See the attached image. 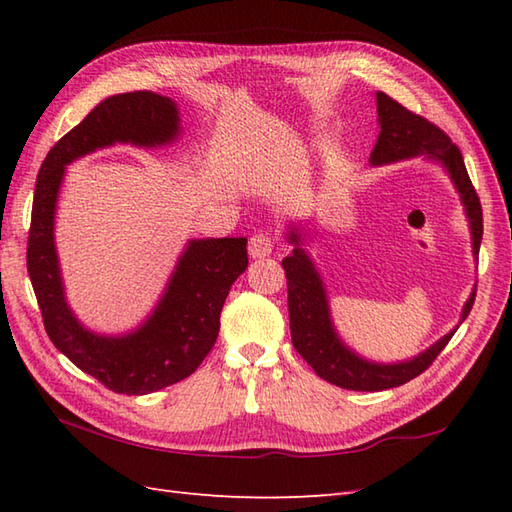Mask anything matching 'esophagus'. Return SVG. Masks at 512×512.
I'll return each instance as SVG.
<instances>
[{
    "label": "esophagus",
    "instance_id": "esophagus-1",
    "mask_svg": "<svg viewBox=\"0 0 512 512\" xmlns=\"http://www.w3.org/2000/svg\"><path fill=\"white\" fill-rule=\"evenodd\" d=\"M274 249V236L267 232H256L249 238V256L252 258H265Z\"/></svg>",
    "mask_w": 512,
    "mask_h": 512
}]
</instances>
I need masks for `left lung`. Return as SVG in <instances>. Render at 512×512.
<instances>
[{
    "label": "left lung",
    "instance_id": "obj_1",
    "mask_svg": "<svg viewBox=\"0 0 512 512\" xmlns=\"http://www.w3.org/2000/svg\"><path fill=\"white\" fill-rule=\"evenodd\" d=\"M375 101H378L380 134L371 152V165H387L422 154L442 163L448 176H451L455 190L460 192L468 223H471L473 254L477 256L484 232L482 205H479V196L471 179H468L460 148L435 123L406 110L398 101L384 95V92H375ZM287 241L294 245V252L283 258L287 274L291 342H294L296 351L311 364V369L322 380L351 391H384L400 387V384H406L429 369L457 331L453 329L451 333H446L444 338L431 344L420 356L404 362L382 364L360 358L356 351H351L340 340L336 327H333L325 285H322V278L316 265L311 263L309 254L300 247L302 241L296 227L289 229ZM473 302L475 289L466 300L460 322H464L466 316L471 314Z\"/></svg>",
    "mask_w": 512,
    "mask_h": 512
}]
</instances>
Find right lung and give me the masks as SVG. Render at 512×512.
<instances>
[{
  "instance_id": "obj_1",
  "label": "right lung",
  "mask_w": 512,
  "mask_h": 512,
  "mask_svg": "<svg viewBox=\"0 0 512 512\" xmlns=\"http://www.w3.org/2000/svg\"><path fill=\"white\" fill-rule=\"evenodd\" d=\"M179 110L150 90L103 99L46 154L35 183L26 265L52 344L114 393L145 395L192 375L212 351L229 287L247 267V238L190 241L165 294L139 329L99 336L72 314L55 247V210L66 165L114 143L159 148L179 137Z\"/></svg>"
}]
</instances>
